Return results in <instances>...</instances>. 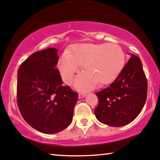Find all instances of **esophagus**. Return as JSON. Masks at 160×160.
I'll use <instances>...</instances> for the list:
<instances>
[{
    "label": "esophagus",
    "instance_id": "1",
    "mask_svg": "<svg viewBox=\"0 0 160 160\" xmlns=\"http://www.w3.org/2000/svg\"><path fill=\"white\" fill-rule=\"evenodd\" d=\"M85 95H86V94L84 93V92H82V93H79V95H78V98H84Z\"/></svg>",
    "mask_w": 160,
    "mask_h": 160
}]
</instances>
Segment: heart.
<instances>
[{
	"mask_svg": "<svg viewBox=\"0 0 160 160\" xmlns=\"http://www.w3.org/2000/svg\"><path fill=\"white\" fill-rule=\"evenodd\" d=\"M125 53L118 44H78L72 54H64L59 59L58 68L64 82L70 84L75 73L84 65L85 73L78 76L75 87L80 90L92 88L98 83L107 85L118 77L124 67Z\"/></svg>",
	"mask_w": 160,
	"mask_h": 160,
	"instance_id": "1",
	"label": "heart"
}]
</instances>
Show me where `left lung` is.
Returning <instances> with one entry per match:
<instances>
[{"label":"left lung","mask_w":160,"mask_h":160,"mask_svg":"<svg viewBox=\"0 0 160 160\" xmlns=\"http://www.w3.org/2000/svg\"><path fill=\"white\" fill-rule=\"evenodd\" d=\"M131 55L118 76L108 88L96 92L95 109L100 122L113 127L127 125L142 111L147 96V80L139 57Z\"/></svg>","instance_id":"obj_1"}]
</instances>
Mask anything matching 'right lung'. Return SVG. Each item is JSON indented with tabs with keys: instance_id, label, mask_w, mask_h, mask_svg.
Returning a JSON list of instances; mask_svg holds the SVG:
<instances>
[{
	"instance_id": "right-lung-1",
	"label": "right lung",
	"mask_w": 160,
	"mask_h": 160,
	"mask_svg": "<svg viewBox=\"0 0 160 160\" xmlns=\"http://www.w3.org/2000/svg\"><path fill=\"white\" fill-rule=\"evenodd\" d=\"M58 60L57 49L47 48L32 54L18 71L19 111L32 127L47 134L70 126L78 98L70 87L62 85Z\"/></svg>"
}]
</instances>
